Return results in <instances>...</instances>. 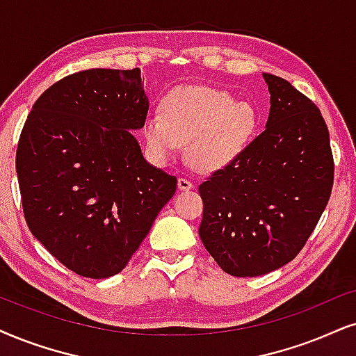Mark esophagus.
I'll return each instance as SVG.
<instances>
[{
  "mask_svg": "<svg viewBox=\"0 0 356 356\" xmlns=\"http://www.w3.org/2000/svg\"><path fill=\"white\" fill-rule=\"evenodd\" d=\"M177 186H179V188H181V191H191V188L193 187L192 182L187 181V179H184V177H179Z\"/></svg>",
  "mask_w": 356,
  "mask_h": 356,
  "instance_id": "esophagus-1",
  "label": "esophagus"
}]
</instances>
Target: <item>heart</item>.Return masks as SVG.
<instances>
[{
  "label": "heart",
  "mask_w": 356,
  "mask_h": 356,
  "mask_svg": "<svg viewBox=\"0 0 356 356\" xmlns=\"http://www.w3.org/2000/svg\"><path fill=\"white\" fill-rule=\"evenodd\" d=\"M259 116L253 103L225 90L177 87L163 100V115L151 113L143 124L147 151L157 161L172 159L187 145L193 168L215 170L235 161L251 145Z\"/></svg>",
  "instance_id": "1"
}]
</instances>
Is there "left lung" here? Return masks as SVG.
<instances>
[{
  "label": "left lung",
  "instance_id": "left-lung-1",
  "mask_svg": "<svg viewBox=\"0 0 356 356\" xmlns=\"http://www.w3.org/2000/svg\"><path fill=\"white\" fill-rule=\"evenodd\" d=\"M266 128L202 182L199 228L225 273L253 277L284 266L302 250L334 186V156L318 108L287 80L263 74Z\"/></svg>",
  "mask_w": 356,
  "mask_h": 356
}]
</instances>
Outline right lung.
<instances>
[{
    "instance_id": "obj_1",
    "label": "right lung",
    "mask_w": 356,
    "mask_h": 356,
    "mask_svg": "<svg viewBox=\"0 0 356 356\" xmlns=\"http://www.w3.org/2000/svg\"><path fill=\"white\" fill-rule=\"evenodd\" d=\"M147 110L141 70L90 69L49 87L21 131L16 172L29 230L83 277L124 269L175 193L177 179L147 163L131 133Z\"/></svg>"
}]
</instances>
